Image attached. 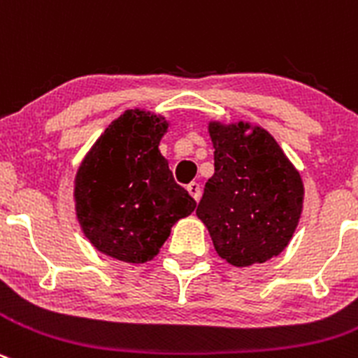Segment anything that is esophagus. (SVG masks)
Segmentation results:
<instances>
[{
	"label": "esophagus",
	"instance_id": "esophagus-1",
	"mask_svg": "<svg viewBox=\"0 0 358 358\" xmlns=\"http://www.w3.org/2000/svg\"><path fill=\"white\" fill-rule=\"evenodd\" d=\"M187 190H189V194L192 196L196 201H199V198H201V185H199L198 182H190L189 185H187Z\"/></svg>",
	"mask_w": 358,
	"mask_h": 358
}]
</instances>
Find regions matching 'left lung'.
Masks as SVG:
<instances>
[{"label": "left lung", "mask_w": 358, "mask_h": 358, "mask_svg": "<svg viewBox=\"0 0 358 358\" xmlns=\"http://www.w3.org/2000/svg\"><path fill=\"white\" fill-rule=\"evenodd\" d=\"M215 173L196 215L217 255L235 266L265 263L286 249L299 224L303 185L275 139L249 123L210 122Z\"/></svg>", "instance_id": "1"}]
</instances>
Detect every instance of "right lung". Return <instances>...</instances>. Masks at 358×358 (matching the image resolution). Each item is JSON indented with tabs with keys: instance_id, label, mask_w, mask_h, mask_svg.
Wrapping results in <instances>:
<instances>
[{
	"instance_id": "obj_1",
	"label": "right lung",
	"mask_w": 358,
	"mask_h": 358,
	"mask_svg": "<svg viewBox=\"0 0 358 358\" xmlns=\"http://www.w3.org/2000/svg\"><path fill=\"white\" fill-rule=\"evenodd\" d=\"M166 130L162 116L125 111L103 130L76 175L83 233L96 250L120 262H150L176 220L196 208L159 150Z\"/></svg>"
}]
</instances>
